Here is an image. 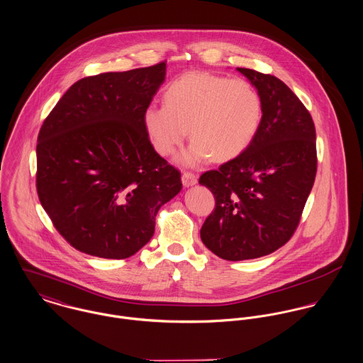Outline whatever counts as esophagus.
Instances as JSON below:
<instances>
[{
    "label": "esophagus",
    "instance_id": "esophagus-1",
    "mask_svg": "<svg viewBox=\"0 0 363 363\" xmlns=\"http://www.w3.org/2000/svg\"><path fill=\"white\" fill-rule=\"evenodd\" d=\"M182 184L185 188H189V186H194L198 184V177L192 172H184L182 174Z\"/></svg>",
    "mask_w": 363,
    "mask_h": 363
}]
</instances>
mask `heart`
Wrapping results in <instances>:
<instances>
[{
	"label": "heart",
	"instance_id": "heart-1",
	"mask_svg": "<svg viewBox=\"0 0 363 363\" xmlns=\"http://www.w3.org/2000/svg\"><path fill=\"white\" fill-rule=\"evenodd\" d=\"M164 106H149L142 114L147 139L160 156L172 155L188 132L191 145L178 162L196 167L238 157L255 139L263 116L257 89L243 79L189 72L171 82Z\"/></svg>",
	"mask_w": 363,
	"mask_h": 363
}]
</instances>
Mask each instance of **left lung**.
Listing matches in <instances>:
<instances>
[{
  "mask_svg": "<svg viewBox=\"0 0 363 363\" xmlns=\"http://www.w3.org/2000/svg\"><path fill=\"white\" fill-rule=\"evenodd\" d=\"M237 71L262 97L260 128L238 157L199 179L216 199L201 242L231 262L270 255L289 241L318 169L315 123L302 101L273 75Z\"/></svg>",
  "mask_w": 363,
  "mask_h": 363,
  "instance_id": "left-lung-1",
  "label": "left lung"
}]
</instances>
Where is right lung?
<instances>
[{"mask_svg": "<svg viewBox=\"0 0 363 363\" xmlns=\"http://www.w3.org/2000/svg\"><path fill=\"white\" fill-rule=\"evenodd\" d=\"M165 62L74 83L43 122L36 186L57 231L75 249L126 259L155 234L156 214L182 189L142 123Z\"/></svg>", "mask_w": 363, "mask_h": 363, "instance_id": "1", "label": "right lung"}]
</instances>
